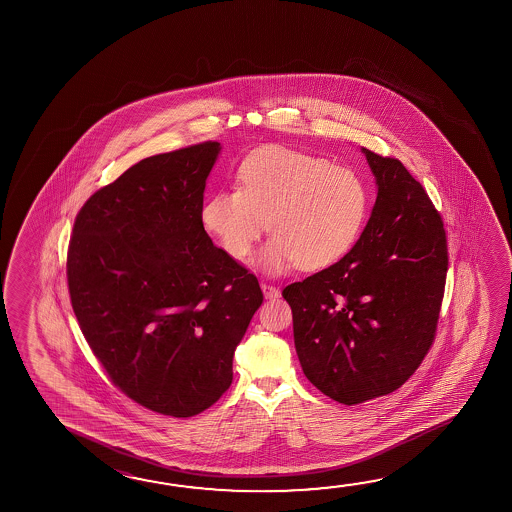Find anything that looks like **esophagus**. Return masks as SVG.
<instances>
[{
	"label": "esophagus",
	"mask_w": 512,
	"mask_h": 512,
	"mask_svg": "<svg viewBox=\"0 0 512 512\" xmlns=\"http://www.w3.org/2000/svg\"><path fill=\"white\" fill-rule=\"evenodd\" d=\"M260 289H262V293H264V298H266V300H275V298L280 296V289L275 287L273 284H268V282H262V284H260Z\"/></svg>",
	"instance_id": "obj_1"
}]
</instances>
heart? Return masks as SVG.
I'll return each instance as SVG.
<instances>
[{"label": "heart", "instance_id": "heart-1", "mask_svg": "<svg viewBox=\"0 0 512 512\" xmlns=\"http://www.w3.org/2000/svg\"><path fill=\"white\" fill-rule=\"evenodd\" d=\"M237 189L210 194L202 223L221 248L244 259L268 227L275 232L257 266L278 275L298 264L328 268L357 243L369 212L357 171L284 146L253 151L237 169Z\"/></svg>", "mask_w": 512, "mask_h": 512}]
</instances>
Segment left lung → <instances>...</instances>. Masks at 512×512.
I'll use <instances>...</instances> for the list:
<instances>
[{
    "label": "left lung",
    "instance_id": "8db88e82",
    "mask_svg": "<svg viewBox=\"0 0 512 512\" xmlns=\"http://www.w3.org/2000/svg\"><path fill=\"white\" fill-rule=\"evenodd\" d=\"M377 200L352 250L287 285L305 377L344 405L393 393L436 334L448 269L443 221L402 162L361 148Z\"/></svg>",
    "mask_w": 512,
    "mask_h": 512
}]
</instances>
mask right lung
<instances>
[{
    "mask_svg": "<svg viewBox=\"0 0 512 512\" xmlns=\"http://www.w3.org/2000/svg\"><path fill=\"white\" fill-rule=\"evenodd\" d=\"M221 144L153 155L94 193L68 252L71 303L110 380L150 411L189 418L232 384L259 280L212 244L203 193Z\"/></svg>",
    "mask_w": 512,
    "mask_h": 512,
    "instance_id": "add662e5",
    "label": "right lung"
}]
</instances>
